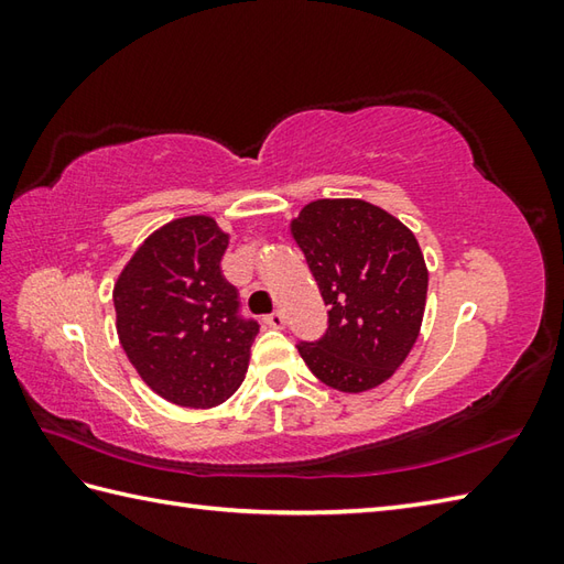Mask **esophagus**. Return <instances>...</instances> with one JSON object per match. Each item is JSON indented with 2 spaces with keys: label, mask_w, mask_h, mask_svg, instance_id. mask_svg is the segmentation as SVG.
Listing matches in <instances>:
<instances>
[{
  "label": "esophagus",
  "mask_w": 564,
  "mask_h": 564,
  "mask_svg": "<svg viewBox=\"0 0 564 564\" xmlns=\"http://www.w3.org/2000/svg\"><path fill=\"white\" fill-rule=\"evenodd\" d=\"M263 322H267V325H269V327H273V329H281L285 319H283V313H281V310H273L271 315L263 317Z\"/></svg>",
  "instance_id": "obj_1"
}]
</instances>
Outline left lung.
Returning <instances> with one entry per match:
<instances>
[{
  "label": "left lung",
  "instance_id": "8db88e82",
  "mask_svg": "<svg viewBox=\"0 0 564 564\" xmlns=\"http://www.w3.org/2000/svg\"><path fill=\"white\" fill-rule=\"evenodd\" d=\"M329 305V327L297 344L307 368L339 392L382 386L419 337L429 271L410 227L361 198H319L291 223Z\"/></svg>",
  "mask_w": 564,
  "mask_h": 564
}]
</instances>
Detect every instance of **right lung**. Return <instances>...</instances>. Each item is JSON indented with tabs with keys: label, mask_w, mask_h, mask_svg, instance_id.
<instances>
[{
	"label": "right lung",
	"mask_w": 564,
	"mask_h": 564,
	"mask_svg": "<svg viewBox=\"0 0 564 564\" xmlns=\"http://www.w3.org/2000/svg\"><path fill=\"white\" fill-rule=\"evenodd\" d=\"M230 235L208 215H186L154 230L113 285L116 332L148 386L178 406L208 410L242 386L254 319L220 261Z\"/></svg>",
	"instance_id": "add662e5"
}]
</instances>
